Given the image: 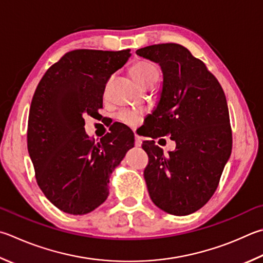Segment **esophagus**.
<instances>
[{
	"label": "esophagus",
	"mask_w": 263,
	"mask_h": 263,
	"mask_svg": "<svg viewBox=\"0 0 263 263\" xmlns=\"http://www.w3.org/2000/svg\"><path fill=\"white\" fill-rule=\"evenodd\" d=\"M135 139H136V141H135V145H136V147H140L141 145H142V141H141V139L138 136H136L135 137Z\"/></svg>",
	"instance_id": "1"
}]
</instances>
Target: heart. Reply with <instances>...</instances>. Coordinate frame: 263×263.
<instances>
[{"label": "heart", "instance_id": "1", "mask_svg": "<svg viewBox=\"0 0 263 263\" xmlns=\"http://www.w3.org/2000/svg\"><path fill=\"white\" fill-rule=\"evenodd\" d=\"M130 74L131 77L136 80L138 85H140L141 87H144L146 84L153 80L157 79V76L159 72L154 65L149 62H137V63L133 64L130 69ZM142 114L140 111H135V110H124L118 115V118L121 119L123 123L127 124L130 126H135L139 123Z\"/></svg>", "mask_w": 263, "mask_h": 263}]
</instances>
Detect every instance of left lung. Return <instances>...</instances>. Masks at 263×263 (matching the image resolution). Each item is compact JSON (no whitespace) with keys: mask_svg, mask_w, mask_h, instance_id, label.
Wrapping results in <instances>:
<instances>
[{"mask_svg":"<svg viewBox=\"0 0 263 263\" xmlns=\"http://www.w3.org/2000/svg\"><path fill=\"white\" fill-rule=\"evenodd\" d=\"M136 54L160 65L163 80L152 112L149 137L170 133L176 149L164 154L144 141L149 156L145 180L152 201L165 213L190 215L217 189L232 149L229 109L222 86L185 47L161 44Z\"/></svg>","mask_w":263,"mask_h":263,"instance_id":"1","label":"left lung"}]
</instances>
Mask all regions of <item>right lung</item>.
Here are the masks:
<instances>
[{
    "label": "right lung",
    "instance_id": "1",
    "mask_svg": "<svg viewBox=\"0 0 263 263\" xmlns=\"http://www.w3.org/2000/svg\"><path fill=\"white\" fill-rule=\"evenodd\" d=\"M130 56V49L70 51L50 66L33 95L28 154L37 185L62 212L84 215L106 201L110 175L135 147L130 128L95 144L84 127V115L93 117L102 108L108 79Z\"/></svg>",
    "mask_w": 263,
    "mask_h": 263
}]
</instances>
